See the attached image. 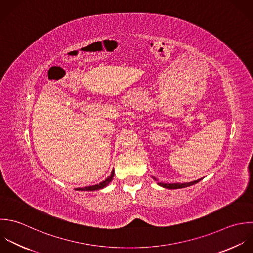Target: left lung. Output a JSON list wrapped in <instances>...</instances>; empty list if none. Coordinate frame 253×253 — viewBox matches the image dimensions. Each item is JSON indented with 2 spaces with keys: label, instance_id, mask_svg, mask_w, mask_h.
I'll return each instance as SVG.
<instances>
[{
  "label": "left lung",
  "instance_id": "1",
  "mask_svg": "<svg viewBox=\"0 0 253 253\" xmlns=\"http://www.w3.org/2000/svg\"><path fill=\"white\" fill-rule=\"evenodd\" d=\"M200 180H201V178L197 179V180H194V181H191V182H188V183H163V182H159V185H161L165 188H169V189H178V188H184V187L193 185V184L199 182Z\"/></svg>",
  "mask_w": 253,
  "mask_h": 253
}]
</instances>
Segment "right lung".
Masks as SVG:
<instances>
[{
    "mask_svg": "<svg viewBox=\"0 0 253 253\" xmlns=\"http://www.w3.org/2000/svg\"><path fill=\"white\" fill-rule=\"evenodd\" d=\"M113 176H114V170L111 172V175L110 176H108L104 181H102V182H100V183H98V184H95V185H91V186H86V187H83V188H78V190H87V191H93V190H98V189H100V188H103V187H105L106 185H108V183L112 180V178H113Z\"/></svg>",
    "mask_w": 253,
    "mask_h": 253,
    "instance_id": "obj_1",
    "label": "right lung"
}]
</instances>
